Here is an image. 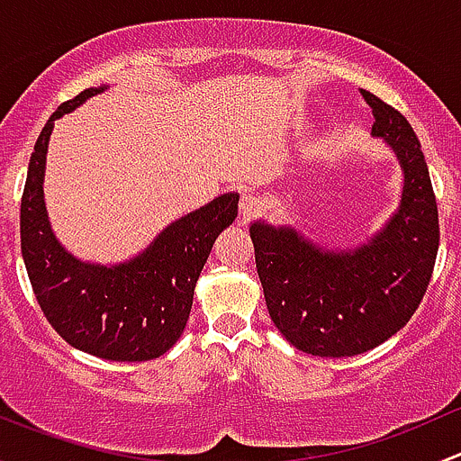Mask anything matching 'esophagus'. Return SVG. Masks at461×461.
Returning <instances> with one entry per match:
<instances>
[{
  "instance_id": "esophagus-1",
  "label": "esophagus",
  "mask_w": 461,
  "mask_h": 461,
  "mask_svg": "<svg viewBox=\"0 0 461 461\" xmlns=\"http://www.w3.org/2000/svg\"><path fill=\"white\" fill-rule=\"evenodd\" d=\"M263 209H265V203L260 201L258 196H254V194H245V196L240 198V216H243V221L260 216Z\"/></svg>"
}]
</instances>
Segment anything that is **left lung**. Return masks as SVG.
<instances>
[{"mask_svg":"<svg viewBox=\"0 0 461 461\" xmlns=\"http://www.w3.org/2000/svg\"><path fill=\"white\" fill-rule=\"evenodd\" d=\"M373 133L403 167L402 207L368 245L321 252L292 230L252 225L249 236L269 317L294 348L352 357L388 341L420 308L439 248V216L421 144L394 106L361 88Z\"/></svg>","mask_w":461,"mask_h":461,"instance_id":"obj_1","label":"left lung"}]
</instances>
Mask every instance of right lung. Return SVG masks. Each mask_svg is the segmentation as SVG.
I'll return each instance as SVG.
<instances>
[{
    "instance_id": "obj_1",
    "label": "right lung",
    "mask_w": 461,
    "mask_h": 461,
    "mask_svg": "<svg viewBox=\"0 0 461 461\" xmlns=\"http://www.w3.org/2000/svg\"><path fill=\"white\" fill-rule=\"evenodd\" d=\"M97 91L86 88L62 102L37 138L20 207L22 257L37 303L64 341L100 359L149 361L183 334L203 265L216 236L234 222L239 196L225 194L171 222L127 265L100 267L64 252L49 227L41 192L46 147L55 120Z\"/></svg>"
}]
</instances>
